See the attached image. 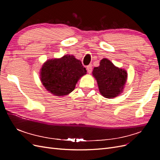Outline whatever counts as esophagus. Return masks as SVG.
<instances>
[{
    "label": "esophagus",
    "instance_id": "34e87169",
    "mask_svg": "<svg viewBox=\"0 0 160 160\" xmlns=\"http://www.w3.org/2000/svg\"><path fill=\"white\" fill-rule=\"evenodd\" d=\"M87 70H88V72L90 74L92 71V65H89L87 67Z\"/></svg>",
    "mask_w": 160,
    "mask_h": 160
}]
</instances>
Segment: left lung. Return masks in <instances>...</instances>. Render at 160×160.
<instances>
[{"instance_id":"8db88e82","label":"left lung","mask_w":160,"mask_h":160,"mask_svg":"<svg viewBox=\"0 0 160 160\" xmlns=\"http://www.w3.org/2000/svg\"><path fill=\"white\" fill-rule=\"evenodd\" d=\"M92 74L96 79L101 95L113 99L123 92L128 79V72L119 68L109 59H101L99 66L94 67Z\"/></svg>"}]
</instances>
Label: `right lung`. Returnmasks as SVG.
Wrapping results in <instances>:
<instances>
[{
	"label": "right lung",
	"mask_w": 160,
	"mask_h": 160,
	"mask_svg": "<svg viewBox=\"0 0 160 160\" xmlns=\"http://www.w3.org/2000/svg\"><path fill=\"white\" fill-rule=\"evenodd\" d=\"M87 74L81 61L72 55L51 59L43 63L40 70L42 84L55 96L69 95L75 88L77 81Z\"/></svg>",
	"instance_id": "obj_1"
}]
</instances>
